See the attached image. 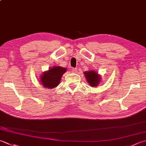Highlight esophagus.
<instances>
[{
    "label": "esophagus",
    "mask_w": 146,
    "mask_h": 146,
    "mask_svg": "<svg viewBox=\"0 0 146 146\" xmlns=\"http://www.w3.org/2000/svg\"><path fill=\"white\" fill-rule=\"evenodd\" d=\"M71 71H72L73 73H76L77 72V69L76 68H71Z\"/></svg>",
    "instance_id": "obj_1"
}]
</instances>
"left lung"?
Segmentation results:
<instances>
[{"instance_id": "8db88e82", "label": "left lung", "mask_w": 146, "mask_h": 146, "mask_svg": "<svg viewBox=\"0 0 146 146\" xmlns=\"http://www.w3.org/2000/svg\"><path fill=\"white\" fill-rule=\"evenodd\" d=\"M85 76L87 82L89 84L90 86L97 87L101 81V78L98 73L95 71H89L87 72H85Z\"/></svg>"}]
</instances>
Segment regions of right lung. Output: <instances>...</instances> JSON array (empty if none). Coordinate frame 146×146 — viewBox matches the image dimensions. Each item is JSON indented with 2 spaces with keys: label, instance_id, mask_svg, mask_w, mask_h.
<instances>
[{
  "label": "right lung",
  "instance_id": "right-lung-1",
  "mask_svg": "<svg viewBox=\"0 0 146 146\" xmlns=\"http://www.w3.org/2000/svg\"><path fill=\"white\" fill-rule=\"evenodd\" d=\"M66 70L64 68L56 66L48 70L41 76L42 84L45 88H52L59 85L62 75L66 72Z\"/></svg>",
  "mask_w": 146,
  "mask_h": 146
}]
</instances>
